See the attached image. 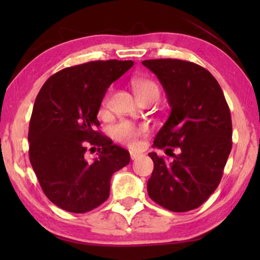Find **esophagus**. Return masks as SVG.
<instances>
[{
	"instance_id": "1",
	"label": "esophagus",
	"mask_w": 260,
	"mask_h": 260,
	"mask_svg": "<svg viewBox=\"0 0 260 260\" xmlns=\"http://www.w3.org/2000/svg\"><path fill=\"white\" fill-rule=\"evenodd\" d=\"M129 155H131V159L132 160H134V159H136V158H139L141 156L139 152H133V151H131Z\"/></svg>"
}]
</instances>
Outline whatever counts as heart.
<instances>
[{
	"mask_svg": "<svg viewBox=\"0 0 260 260\" xmlns=\"http://www.w3.org/2000/svg\"><path fill=\"white\" fill-rule=\"evenodd\" d=\"M133 88L140 101L147 99H153L156 101L159 98V86L157 85V82L150 80V79H136L133 81ZM110 94H111V89L104 96V105L108 103ZM148 132L149 129L146 125H138L128 120H121L111 127L110 134L117 142L129 148H136L140 143L141 136L146 135Z\"/></svg>",
	"mask_w": 260,
	"mask_h": 260,
	"instance_id": "1",
	"label": "heart"
}]
</instances>
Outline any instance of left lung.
Wrapping results in <instances>:
<instances>
[{"label": "left lung", "mask_w": 260, "mask_h": 260, "mask_svg": "<svg viewBox=\"0 0 260 260\" xmlns=\"http://www.w3.org/2000/svg\"><path fill=\"white\" fill-rule=\"evenodd\" d=\"M142 64L159 79L171 107L153 147L173 157L149 153L148 195L167 210L187 212L203 204L222 178L233 144L230 108L218 81L200 65L173 58Z\"/></svg>", "instance_id": "1"}]
</instances>
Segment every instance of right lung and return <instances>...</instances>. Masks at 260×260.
<instances>
[{
	"label": "right lung",
	"mask_w": 260,
	"mask_h": 260,
	"mask_svg": "<svg viewBox=\"0 0 260 260\" xmlns=\"http://www.w3.org/2000/svg\"><path fill=\"white\" fill-rule=\"evenodd\" d=\"M133 64L94 60L63 69L39 91L29 120V161L58 208L72 213L98 208L110 195L112 174L129 162V152L96 128L107 89ZM87 145L98 147L94 162L85 159Z\"/></svg>",
	"instance_id": "add662e5"
}]
</instances>
